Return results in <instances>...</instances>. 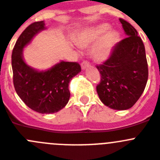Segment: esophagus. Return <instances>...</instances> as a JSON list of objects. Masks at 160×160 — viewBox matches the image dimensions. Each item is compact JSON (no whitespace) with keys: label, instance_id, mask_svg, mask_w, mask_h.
I'll return each mask as SVG.
<instances>
[{"label":"esophagus","instance_id":"obj_1","mask_svg":"<svg viewBox=\"0 0 160 160\" xmlns=\"http://www.w3.org/2000/svg\"><path fill=\"white\" fill-rule=\"evenodd\" d=\"M89 65H90V64H89L88 61H86V60H83V62L81 63V68L82 69H86L88 67H89Z\"/></svg>","mask_w":160,"mask_h":160}]
</instances>
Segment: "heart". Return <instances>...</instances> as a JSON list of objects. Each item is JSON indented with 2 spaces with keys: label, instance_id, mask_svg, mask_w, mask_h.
<instances>
[{
  "label": "heart",
  "instance_id": "b5f03b06",
  "mask_svg": "<svg viewBox=\"0 0 160 160\" xmlns=\"http://www.w3.org/2000/svg\"><path fill=\"white\" fill-rule=\"evenodd\" d=\"M109 29L110 26L108 24H103L90 29L85 30L77 39V44L80 47L92 45L100 40L104 34L107 33ZM116 40V36L114 32H108L106 34L95 48L93 51L94 58L99 61H103L108 59L114 46Z\"/></svg>",
  "mask_w": 160,
  "mask_h": 160
}]
</instances>
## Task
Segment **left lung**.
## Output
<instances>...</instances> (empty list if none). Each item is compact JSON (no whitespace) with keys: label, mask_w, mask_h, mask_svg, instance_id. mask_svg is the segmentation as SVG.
<instances>
[{"label":"left lung","mask_w":160,"mask_h":160,"mask_svg":"<svg viewBox=\"0 0 160 160\" xmlns=\"http://www.w3.org/2000/svg\"><path fill=\"white\" fill-rule=\"evenodd\" d=\"M119 21L127 37L112 48L107 60L96 66L101 75L96 91L103 104L116 110H127L143 92L148 68L144 44L136 29L122 18Z\"/></svg>","instance_id":"left-lung-1"}]
</instances>
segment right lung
Instances as JSON below:
<instances>
[{"label":"right lung","instance_id":"1","mask_svg":"<svg viewBox=\"0 0 160 160\" xmlns=\"http://www.w3.org/2000/svg\"><path fill=\"white\" fill-rule=\"evenodd\" d=\"M44 21L28 25L17 39L12 53L13 84L25 104L42 114L57 112L69 100L68 84L81 68L77 62L60 61L46 71L29 67L23 59V48L39 32L45 29Z\"/></svg>","mask_w":160,"mask_h":160}]
</instances>
